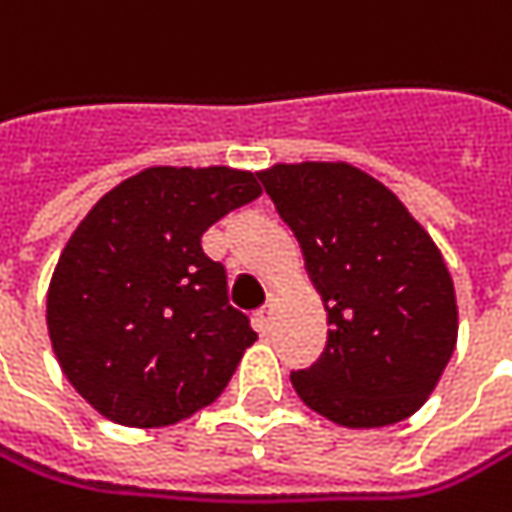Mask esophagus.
I'll list each match as a JSON object with an SVG mask.
<instances>
[{
  "label": "esophagus",
  "mask_w": 512,
  "mask_h": 512,
  "mask_svg": "<svg viewBox=\"0 0 512 512\" xmlns=\"http://www.w3.org/2000/svg\"><path fill=\"white\" fill-rule=\"evenodd\" d=\"M270 314H273V305H265V308H259L256 311V328L262 331V334H268L270 331Z\"/></svg>",
  "instance_id": "esophagus-1"
}]
</instances>
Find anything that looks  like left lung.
<instances>
[{
  "mask_svg": "<svg viewBox=\"0 0 512 512\" xmlns=\"http://www.w3.org/2000/svg\"><path fill=\"white\" fill-rule=\"evenodd\" d=\"M259 181L294 230L331 325L320 360L291 371L296 395L351 429L415 415L458 340L441 250L395 192L351 164H276Z\"/></svg>",
  "mask_w": 512,
  "mask_h": 512,
  "instance_id": "1",
  "label": "left lung"
}]
</instances>
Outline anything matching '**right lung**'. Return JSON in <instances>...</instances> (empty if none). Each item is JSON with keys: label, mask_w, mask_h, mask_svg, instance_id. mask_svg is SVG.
<instances>
[{"label": "right lung", "mask_w": 512, "mask_h": 512, "mask_svg": "<svg viewBox=\"0 0 512 512\" xmlns=\"http://www.w3.org/2000/svg\"><path fill=\"white\" fill-rule=\"evenodd\" d=\"M259 195L242 169L152 167L80 221L51 276L48 334L103 418L169 426L224 392L256 331L201 236Z\"/></svg>", "instance_id": "right-lung-1"}]
</instances>
